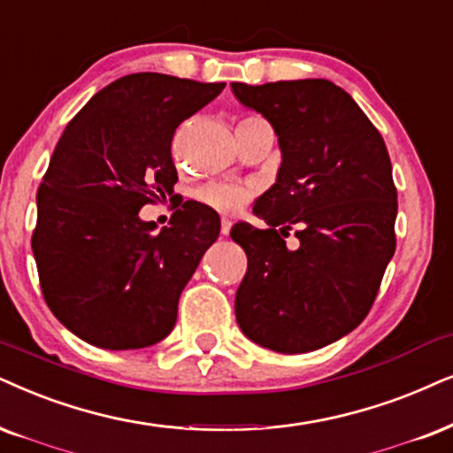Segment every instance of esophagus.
Here are the masks:
<instances>
[{
	"mask_svg": "<svg viewBox=\"0 0 453 453\" xmlns=\"http://www.w3.org/2000/svg\"><path fill=\"white\" fill-rule=\"evenodd\" d=\"M230 230H232V221L230 219H221V234H223V236H227Z\"/></svg>",
	"mask_w": 453,
	"mask_h": 453,
	"instance_id": "34e87169",
	"label": "esophagus"
}]
</instances>
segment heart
<instances>
[{
    "mask_svg": "<svg viewBox=\"0 0 453 453\" xmlns=\"http://www.w3.org/2000/svg\"><path fill=\"white\" fill-rule=\"evenodd\" d=\"M263 121L259 117H244L240 125H249V123H257ZM250 190L244 186L238 184H211L200 188L196 192V200L200 204L211 211H217V213H236V211L242 207V204L249 200Z\"/></svg>",
    "mask_w": 453,
    "mask_h": 453,
    "instance_id": "b5f03b06",
    "label": "heart"
}]
</instances>
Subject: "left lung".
<instances>
[{"mask_svg": "<svg viewBox=\"0 0 453 453\" xmlns=\"http://www.w3.org/2000/svg\"><path fill=\"white\" fill-rule=\"evenodd\" d=\"M244 106L278 135V180L257 198V230L240 221L230 236L249 267L236 319L257 345L307 353L357 328L379 295L395 253L397 188L379 129L326 79L232 83ZM290 229L302 244L285 249Z\"/></svg>", "mask_w": 453, "mask_h": 453, "instance_id": "obj_1", "label": "left lung"}]
</instances>
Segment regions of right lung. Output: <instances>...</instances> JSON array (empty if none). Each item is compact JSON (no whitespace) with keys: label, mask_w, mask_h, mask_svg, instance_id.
Segmentation results:
<instances>
[{"label":"right lung","mask_w":453,"mask_h":453,"mask_svg":"<svg viewBox=\"0 0 453 453\" xmlns=\"http://www.w3.org/2000/svg\"><path fill=\"white\" fill-rule=\"evenodd\" d=\"M223 88L127 74L100 89L56 144L31 246L51 313L89 345L142 349L173 330L181 290L219 236V215L188 200L154 232L157 223L137 213L173 194L175 129Z\"/></svg>","instance_id":"add662e5"}]
</instances>
